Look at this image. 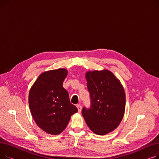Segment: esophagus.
I'll return each mask as SVG.
<instances>
[{
    "instance_id": "1",
    "label": "esophagus",
    "mask_w": 159,
    "mask_h": 159,
    "mask_svg": "<svg viewBox=\"0 0 159 159\" xmlns=\"http://www.w3.org/2000/svg\"><path fill=\"white\" fill-rule=\"evenodd\" d=\"M77 109H78L79 113H80L81 110H82V106L80 104H77Z\"/></svg>"
}]
</instances>
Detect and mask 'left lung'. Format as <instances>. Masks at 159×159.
Instances as JSON below:
<instances>
[{
    "mask_svg": "<svg viewBox=\"0 0 159 159\" xmlns=\"http://www.w3.org/2000/svg\"><path fill=\"white\" fill-rule=\"evenodd\" d=\"M90 93V109L82 113L88 126L99 135L107 134L119 126L126 107V95L119 79L110 70L88 71L86 73Z\"/></svg>",
    "mask_w": 159,
    "mask_h": 159,
    "instance_id": "1",
    "label": "left lung"
}]
</instances>
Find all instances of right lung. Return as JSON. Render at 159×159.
I'll return each instance as SVG.
<instances>
[{"label": "right lung", "instance_id": "add662e5", "mask_svg": "<svg viewBox=\"0 0 159 159\" xmlns=\"http://www.w3.org/2000/svg\"><path fill=\"white\" fill-rule=\"evenodd\" d=\"M67 75L65 68L44 71L30 90L28 102L33 118L40 129L50 135L62 133L71 116L78 111L62 86Z\"/></svg>", "mask_w": 159, "mask_h": 159}]
</instances>
